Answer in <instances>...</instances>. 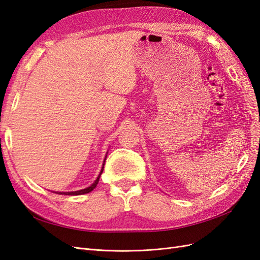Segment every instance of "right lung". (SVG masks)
<instances>
[{
	"mask_svg": "<svg viewBox=\"0 0 260 260\" xmlns=\"http://www.w3.org/2000/svg\"><path fill=\"white\" fill-rule=\"evenodd\" d=\"M103 168H104V167H103ZM103 168H102V171H101V174L99 175L98 179H96L95 181H94V183H93L92 185H90L89 187L83 188V190H80V191H75V192H59V193H57V194H65V195H81V194H85V193H89V192L93 191V188H95V186H96V185H98V183H99L100 177H101V175H102V172H103Z\"/></svg>",
	"mask_w": 260,
	"mask_h": 260,
	"instance_id": "right-lung-1",
	"label": "right lung"
}]
</instances>
